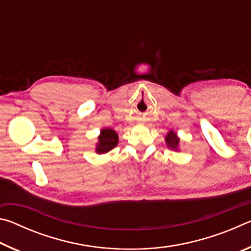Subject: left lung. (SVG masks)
I'll return each mask as SVG.
<instances>
[{
    "mask_svg": "<svg viewBox=\"0 0 251 251\" xmlns=\"http://www.w3.org/2000/svg\"><path fill=\"white\" fill-rule=\"evenodd\" d=\"M165 142H166V145L169 148V150L178 151H179V142L180 139L178 137V135L176 131H174L171 129L167 133V135L165 136Z\"/></svg>",
    "mask_w": 251,
    "mask_h": 251,
    "instance_id": "1",
    "label": "left lung"
}]
</instances>
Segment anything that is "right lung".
Returning a JSON list of instances; mask_svg holds the SVG:
<instances>
[{
	"label": "right lung",
	"mask_w": 251,
	"mask_h": 251,
	"mask_svg": "<svg viewBox=\"0 0 251 251\" xmlns=\"http://www.w3.org/2000/svg\"><path fill=\"white\" fill-rule=\"evenodd\" d=\"M118 144V134L113 128H101L100 134L97 138L95 151L97 154H106L113 148H115Z\"/></svg>",
	"instance_id": "obj_1"
}]
</instances>
